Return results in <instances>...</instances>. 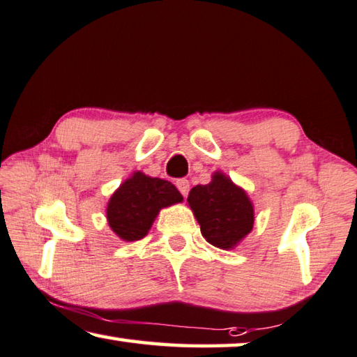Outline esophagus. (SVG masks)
I'll return each mask as SVG.
<instances>
[{
    "mask_svg": "<svg viewBox=\"0 0 357 357\" xmlns=\"http://www.w3.org/2000/svg\"><path fill=\"white\" fill-rule=\"evenodd\" d=\"M177 188H178V191L182 192V196L183 197H186L188 196V192H190V182L186 178H180V180H177Z\"/></svg>",
    "mask_w": 357,
    "mask_h": 357,
    "instance_id": "obj_1",
    "label": "esophagus"
}]
</instances>
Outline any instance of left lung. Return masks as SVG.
<instances>
[{
	"label": "left lung",
	"mask_w": 357,
	"mask_h": 357,
	"mask_svg": "<svg viewBox=\"0 0 357 357\" xmlns=\"http://www.w3.org/2000/svg\"><path fill=\"white\" fill-rule=\"evenodd\" d=\"M188 204L204 238L216 248L234 249L252 230L251 199L220 171L208 185H197L190 191Z\"/></svg>",
	"instance_id": "left-lung-1"
}]
</instances>
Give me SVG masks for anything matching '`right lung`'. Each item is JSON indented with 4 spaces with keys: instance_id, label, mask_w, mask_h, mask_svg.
Wrapping results in <instances>:
<instances>
[{
    "instance_id": "add662e5",
    "label": "right lung",
    "mask_w": 357,
    "mask_h": 357,
    "mask_svg": "<svg viewBox=\"0 0 357 357\" xmlns=\"http://www.w3.org/2000/svg\"><path fill=\"white\" fill-rule=\"evenodd\" d=\"M182 201V195L171 182L137 171L111 196L106 220L119 238L136 241L147 235L161 208Z\"/></svg>"
}]
</instances>
